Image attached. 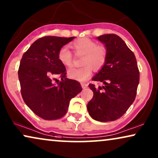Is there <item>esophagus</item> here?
<instances>
[{"instance_id": "esophagus-1", "label": "esophagus", "mask_w": 158, "mask_h": 158, "mask_svg": "<svg viewBox=\"0 0 158 158\" xmlns=\"http://www.w3.org/2000/svg\"><path fill=\"white\" fill-rule=\"evenodd\" d=\"M81 86L83 88H86L88 87V84L85 83H81Z\"/></svg>"}]
</instances>
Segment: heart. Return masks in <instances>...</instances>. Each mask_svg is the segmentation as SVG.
Instances as JSON below:
<instances>
[{"mask_svg":"<svg viewBox=\"0 0 158 158\" xmlns=\"http://www.w3.org/2000/svg\"><path fill=\"white\" fill-rule=\"evenodd\" d=\"M72 47L77 55L83 56L82 68H73L68 70V75L71 79L85 81L92 74L93 68L99 70L107 60L108 50L104 44H98L88 38L79 39L72 44ZM58 60L65 67L73 64V54L67 47H62L58 52Z\"/></svg>","mask_w":158,"mask_h":158,"instance_id":"obj_1","label":"heart"}]
</instances>
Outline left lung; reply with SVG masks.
Listing matches in <instances>:
<instances>
[{
  "label": "left lung",
  "instance_id": "8db88e82",
  "mask_svg": "<svg viewBox=\"0 0 158 158\" xmlns=\"http://www.w3.org/2000/svg\"><path fill=\"white\" fill-rule=\"evenodd\" d=\"M97 39L106 47L108 55L105 64L92 79L103 85L96 88L89 84L94 97L87 109L94 119L111 122L122 117L135 101L139 71L135 54L122 38L109 34Z\"/></svg>",
  "mask_w": 158,
  "mask_h": 158
}]
</instances>
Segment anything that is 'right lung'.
I'll return each mask as SVG.
<instances>
[{
	"instance_id": "obj_1",
	"label": "right lung",
	"mask_w": 158,
	"mask_h": 158,
	"mask_svg": "<svg viewBox=\"0 0 158 158\" xmlns=\"http://www.w3.org/2000/svg\"><path fill=\"white\" fill-rule=\"evenodd\" d=\"M74 38L44 36L36 40L21 60L18 75L21 96L27 106L43 119L64 116L70 101L82 90L79 82L67 78L65 67L57 56L60 48ZM56 77L62 80L57 85L52 81Z\"/></svg>"
}]
</instances>
